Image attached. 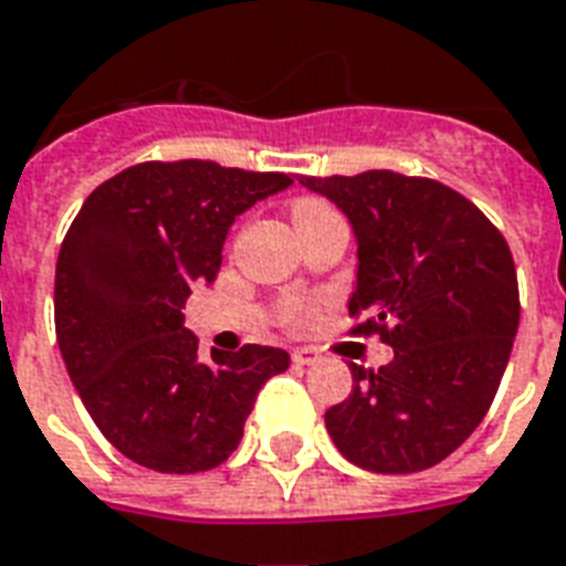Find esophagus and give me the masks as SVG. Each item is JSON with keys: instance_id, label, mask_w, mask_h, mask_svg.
<instances>
[{"instance_id": "obj_1", "label": "esophagus", "mask_w": 566, "mask_h": 566, "mask_svg": "<svg viewBox=\"0 0 566 566\" xmlns=\"http://www.w3.org/2000/svg\"><path fill=\"white\" fill-rule=\"evenodd\" d=\"M293 365H300V368H305V365H314L317 361V353L308 350V347H296V350L291 353Z\"/></svg>"}]
</instances>
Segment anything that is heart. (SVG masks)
Wrapping results in <instances>:
<instances>
[{"label":"heart","instance_id":"heart-1","mask_svg":"<svg viewBox=\"0 0 566 566\" xmlns=\"http://www.w3.org/2000/svg\"><path fill=\"white\" fill-rule=\"evenodd\" d=\"M326 210H332V207L326 205V201H321V198H296L291 207V216H293V222H302V219H312V216H321L326 213ZM308 317H312V302L293 300L284 305V312H282L284 326L296 329V326H302Z\"/></svg>","mask_w":566,"mask_h":566}]
</instances>
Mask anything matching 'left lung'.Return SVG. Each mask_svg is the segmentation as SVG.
I'll return each mask as SVG.
<instances>
[{
    "instance_id": "8db88e82",
    "label": "left lung",
    "mask_w": 566,
    "mask_h": 566,
    "mask_svg": "<svg viewBox=\"0 0 566 566\" xmlns=\"http://www.w3.org/2000/svg\"><path fill=\"white\" fill-rule=\"evenodd\" d=\"M347 213L359 243L353 335H379L395 359L353 365V391L326 409L350 463L421 472L472 437L493 403L520 326V284L502 231L465 196L388 168L300 178Z\"/></svg>"
}]
</instances>
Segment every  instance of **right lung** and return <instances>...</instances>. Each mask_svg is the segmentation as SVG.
<instances>
[{
    "instance_id": "add662e5",
    "label": "right lung",
    "mask_w": 566,
    "mask_h": 566,
    "mask_svg": "<svg viewBox=\"0 0 566 566\" xmlns=\"http://www.w3.org/2000/svg\"><path fill=\"white\" fill-rule=\"evenodd\" d=\"M291 184L213 159H150L103 180L67 228L55 264L59 350L94 424L133 463L166 474L226 463L261 386L291 365L261 344L201 361L180 314L192 287L219 273L237 216Z\"/></svg>"
}]
</instances>
